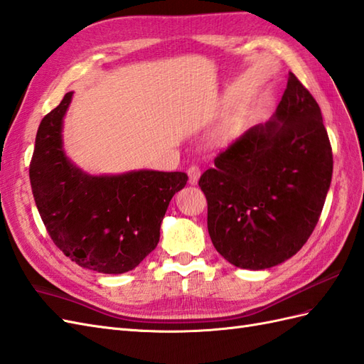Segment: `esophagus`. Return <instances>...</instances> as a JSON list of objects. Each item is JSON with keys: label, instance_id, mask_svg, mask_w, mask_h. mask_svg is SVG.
<instances>
[{"label": "esophagus", "instance_id": "34e87169", "mask_svg": "<svg viewBox=\"0 0 364 364\" xmlns=\"http://www.w3.org/2000/svg\"><path fill=\"white\" fill-rule=\"evenodd\" d=\"M188 175H189V183H191V184H197L198 180H200V175H201L200 167L195 166V164H193V166H189Z\"/></svg>", "mask_w": 364, "mask_h": 364}]
</instances>
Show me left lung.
<instances>
[{"label":"left lung","instance_id":"left-lung-1","mask_svg":"<svg viewBox=\"0 0 364 364\" xmlns=\"http://www.w3.org/2000/svg\"><path fill=\"white\" fill-rule=\"evenodd\" d=\"M200 176L213 246L229 263L267 269L311 237L332 180L318 102L291 72L274 119L250 127Z\"/></svg>","mask_w":364,"mask_h":364}]
</instances>
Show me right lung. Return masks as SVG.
I'll return each mask as SVG.
<instances>
[{
	"label": "right lung",
	"mask_w": 364,
	"mask_h": 364,
	"mask_svg": "<svg viewBox=\"0 0 364 364\" xmlns=\"http://www.w3.org/2000/svg\"><path fill=\"white\" fill-rule=\"evenodd\" d=\"M72 92L41 119L29 166L46 230L63 254L101 274L132 271L156 247L160 226L184 172L138 171L92 176L63 152L61 124Z\"/></svg>",
	"instance_id": "obj_1"
}]
</instances>
